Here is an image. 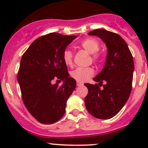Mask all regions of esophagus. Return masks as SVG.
Masks as SVG:
<instances>
[{"label":"esophagus","mask_w":148,"mask_h":148,"mask_svg":"<svg viewBox=\"0 0 148 148\" xmlns=\"http://www.w3.org/2000/svg\"><path fill=\"white\" fill-rule=\"evenodd\" d=\"M77 86H82L83 84H82V83H80V82H77Z\"/></svg>","instance_id":"1"}]
</instances>
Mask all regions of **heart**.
<instances>
[{
  "instance_id": "1",
  "label": "heart",
  "mask_w": 148,
  "mask_h": 148,
  "mask_svg": "<svg viewBox=\"0 0 148 148\" xmlns=\"http://www.w3.org/2000/svg\"><path fill=\"white\" fill-rule=\"evenodd\" d=\"M80 46L83 48L85 51L93 54L92 59L93 60H97L98 55L97 53L99 50V44L97 40L94 38H86L80 43ZM95 54L94 55L93 53ZM64 62L66 65H71L73 61V53L69 49H66L63 53ZM95 74V70L91 67L88 68H77L71 71V77L77 81L78 82H84L87 81L89 78L92 77Z\"/></svg>"
}]
</instances>
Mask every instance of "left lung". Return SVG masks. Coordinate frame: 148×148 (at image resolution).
I'll return each mask as SVG.
<instances>
[{"label":"left lung","instance_id":"left-lung-1","mask_svg":"<svg viewBox=\"0 0 148 148\" xmlns=\"http://www.w3.org/2000/svg\"><path fill=\"white\" fill-rule=\"evenodd\" d=\"M88 34L102 39L107 53L104 68L93 79L99 83L84 84L88 89L85 106L95 117L107 120L115 116L129 98L135 69L133 58L127 44L118 34L102 28ZM103 82L105 84L100 89Z\"/></svg>","mask_w":148,"mask_h":148}]
</instances>
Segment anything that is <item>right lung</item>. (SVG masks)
Wrapping results in <instances>:
<instances>
[{"label": "right lung", "mask_w": 148, "mask_h": 148, "mask_svg": "<svg viewBox=\"0 0 148 148\" xmlns=\"http://www.w3.org/2000/svg\"><path fill=\"white\" fill-rule=\"evenodd\" d=\"M76 36L51 33L36 39L23 53L17 79L28 111L43 124L63 117L66 101L77 86L63 59L66 48ZM57 78L62 86L51 83Z\"/></svg>", "instance_id": "obj_1"}]
</instances>
